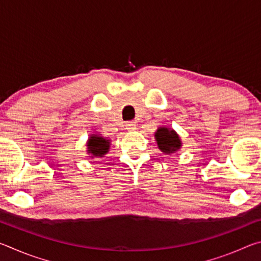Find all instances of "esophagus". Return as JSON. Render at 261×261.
<instances>
[{"label":"esophagus","instance_id":"34e87169","mask_svg":"<svg viewBox=\"0 0 261 261\" xmlns=\"http://www.w3.org/2000/svg\"><path fill=\"white\" fill-rule=\"evenodd\" d=\"M125 126H126V130H129V131H135L137 129L136 122H127Z\"/></svg>","mask_w":261,"mask_h":261}]
</instances>
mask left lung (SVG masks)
I'll use <instances>...</instances> for the list:
<instances>
[{
  "label": "left lung",
  "instance_id": "obj_1",
  "mask_svg": "<svg viewBox=\"0 0 261 261\" xmlns=\"http://www.w3.org/2000/svg\"><path fill=\"white\" fill-rule=\"evenodd\" d=\"M155 140L158 147L165 154H171L177 152L182 147V141L179 136L173 129H168L166 126H160L155 131Z\"/></svg>",
  "mask_w": 261,
  "mask_h": 261
}]
</instances>
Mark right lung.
I'll return each mask as SVG.
<instances>
[{
	"mask_svg": "<svg viewBox=\"0 0 261 261\" xmlns=\"http://www.w3.org/2000/svg\"><path fill=\"white\" fill-rule=\"evenodd\" d=\"M87 153L91 154V158H102L107 154L110 147V140L98 135H91L87 140Z\"/></svg>",
	"mask_w": 261,
	"mask_h": 261,
	"instance_id": "obj_1",
	"label": "right lung"
}]
</instances>
